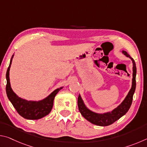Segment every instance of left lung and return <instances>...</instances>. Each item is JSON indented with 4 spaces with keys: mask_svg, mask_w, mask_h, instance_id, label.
<instances>
[{
    "mask_svg": "<svg viewBox=\"0 0 147 147\" xmlns=\"http://www.w3.org/2000/svg\"><path fill=\"white\" fill-rule=\"evenodd\" d=\"M123 53L126 55L127 57L131 58L133 62V78H132V86L131 88L129 91L128 95L126 96L125 99L123 100L120 105L117 108L114 109L113 111L110 112L103 113V114H98L94 113L89 109L86 108L85 104H84V102L82 99L80 95L78 96V106L80 112L84 118L87 119L90 123L98 126H106L115 123L116 121L120 119L121 117L127 113L128 109H130L131 102L133 100V95L134 92L136 90V63L133 58H131L130 55L126 53V51H123Z\"/></svg>",
    "mask_w": 147,
    "mask_h": 147,
    "instance_id": "8db88e82",
    "label": "left lung"
}]
</instances>
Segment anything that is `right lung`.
<instances>
[{
	"label": "right lung",
	"instance_id": "right-lung-1",
	"mask_svg": "<svg viewBox=\"0 0 147 147\" xmlns=\"http://www.w3.org/2000/svg\"><path fill=\"white\" fill-rule=\"evenodd\" d=\"M13 56V55L11 57L6 75L7 80L6 91L8 98L16 108L17 113L24 119L36 120L43 117L51 112L53 106L54 97L62 88L54 90L49 96L41 101H28L19 98L11 89L9 82V71Z\"/></svg>",
	"mask_w": 147,
	"mask_h": 147
}]
</instances>
